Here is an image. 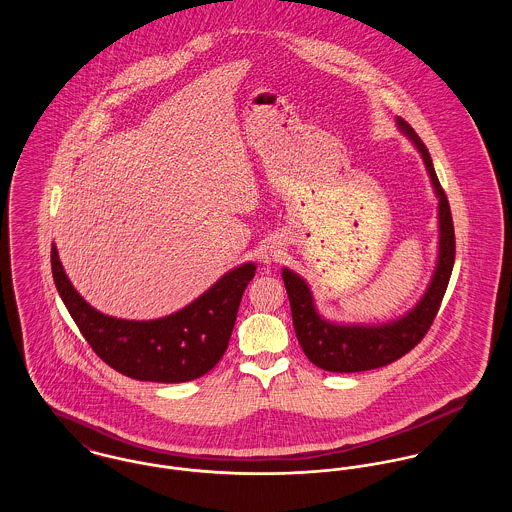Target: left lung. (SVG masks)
<instances>
[{
  "label": "left lung",
  "mask_w": 512,
  "mask_h": 512,
  "mask_svg": "<svg viewBox=\"0 0 512 512\" xmlns=\"http://www.w3.org/2000/svg\"><path fill=\"white\" fill-rule=\"evenodd\" d=\"M396 122L400 132L408 136V140L422 153L438 195L439 252L436 272L424 297L404 317L382 325H339L323 319L317 313L309 286L292 270L284 268L282 278L290 297L297 341L313 365L329 372L370 370L390 365L410 353L430 331L451 278L455 262V232L445 191L439 185L428 147L424 146L420 136L406 120L398 118Z\"/></svg>",
  "instance_id": "left-lung-1"
}]
</instances>
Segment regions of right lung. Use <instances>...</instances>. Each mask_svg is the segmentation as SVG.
Wrapping results in <instances>:
<instances>
[{
	"label": "right lung",
	"instance_id": "1",
	"mask_svg": "<svg viewBox=\"0 0 512 512\" xmlns=\"http://www.w3.org/2000/svg\"><path fill=\"white\" fill-rule=\"evenodd\" d=\"M53 280L92 351L114 370L147 382H187L207 374L224 355L242 293L256 274L242 264L177 313L153 321H128L90 307L69 282L51 248Z\"/></svg>",
	"mask_w": 512,
	"mask_h": 512
}]
</instances>
